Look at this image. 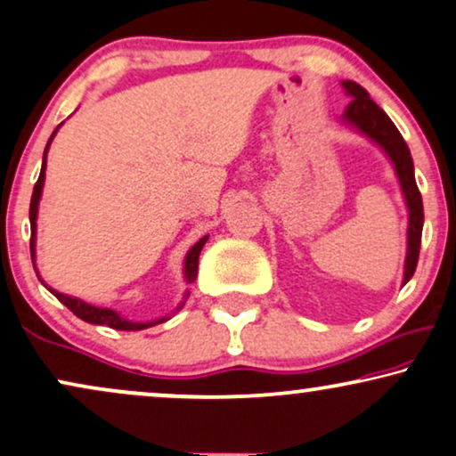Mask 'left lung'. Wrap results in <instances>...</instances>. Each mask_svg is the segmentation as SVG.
I'll list each match as a JSON object with an SVG mask.
<instances>
[{"label":"left lung","instance_id":"1","mask_svg":"<svg viewBox=\"0 0 456 456\" xmlns=\"http://www.w3.org/2000/svg\"><path fill=\"white\" fill-rule=\"evenodd\" d=\"M345 94L349 96L351 102L345 109L341 122L374 145L381 147V151L387 155L394 164L397 183H400L402 195L408 210V229H406V261H404V278L402 286L408 284V280L414 275L420 250V233H423V200H420L417 181H414V164L411 149L404 142L394 122L387 118V113L370 99V94L362 88L360 84L343 79L341 82Z\"/></svg>","mask_w":456,"mask_h":456}]
</instances>
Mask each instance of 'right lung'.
Listing matches in <instances>:
<instances>
[{
    "label": "right lung",
    "mask_w": 456,
    "mask_h": 456,
    "mask_svg": "<svg viewBox=\"0 0 456 456\" xmlns=\"http://www.w3.org/2000/svg\"><path fill=\"white\" fill-rule=\"evenodd\" d=\"M62 126V124H61ZM61 126H56V130L52 132L48 145L44 149V161H42V172H39V178L36 183V187H33V195H31V206H28V221H31V258L36 261V238H37V210H39V200H42V191H44V181H45V155H48V149H50V142L52 138L56 136V132H59ZM206 241H208V235H204V238L195 241V244L189 248L187 256H185V265H183V275H185V281L187 284H193L195 278H198V261H200V252L201 248H204ZM33 267H36V263H33ZM37 271V267H36ZM39 278V275H37ZM42 280V278H39ZM45 286V284H44ZM48 290L54 295L59 301L65 305L67 309H71L75 315H77L79 320L88 322V324H96V326H109V328H115V330H145V328H151L155 324H161V322L170 320L172 315H164V318H158V320H151V322H132L128 318H124V315H119L115 309H107V307H96V305H90L82 301V298L77 297H69V295H62V292L54 290V288L45 286ZM189 297V290L185 292V297H183V301L178 303V307L172 311V314H176L178 309H183V305H185Z\"/></svg>",
    "instance_id": "add662e5"
}]
</instances>
